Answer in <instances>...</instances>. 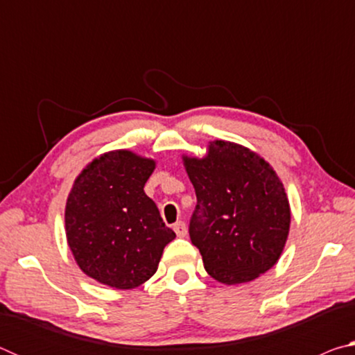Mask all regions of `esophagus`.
Instances as JSON below:
<instances>
[{
  "label": "esophagus",
  "instance_id": "1",
  "mask_svg": "<svg viewBox=\"0 0 355 355\" xmlns=\"http://www.w3.org/2000/svg\"><path fill=\"white\" fill-rule=\"evenodd\" d=\"M173 230H175L177 236L180 238H184L186 233H188V227H186L184 222H177L175 225H173Z\"/></svg>",
  "mask_w": 355,
  "mask_h": 355
}]
</instances>
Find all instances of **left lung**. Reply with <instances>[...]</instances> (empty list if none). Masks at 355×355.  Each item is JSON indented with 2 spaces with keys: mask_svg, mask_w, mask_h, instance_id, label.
<instances>
[{
  "mask_svg": "<svg viewBox=\"0 0 355 355\" xmlns=\"http://www.w3.org/2000/svg\"><path fill=\"white\" fill-rule=\"evenodd\" d=\"M196 189L192 244L214 280L239 285L269 271L284 252L291 209L268 161L230 141H211L203 158L183 155Z\"/></svg>",
  "mask_w": 355,
  "mask_h": 355,
  "instance_id": "1",
  "label": "left lung"
}]
</instances>
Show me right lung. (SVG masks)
<instances>
[{"label":"right lung","mask_w":355,"mask_h":355,"mask_svg":"<svg viewBox=\"0 0 355 355\" xmlns=\"http://www.w3.org/2000/svg\"><path fill=\"white\" fill-rule=\"evenodd\" d=\"M155 159L112 150L76 177L65 203V235L81 271L100 284L131 290L158 269L175 233L144 192Z\"/></svg>","instance_id":"obj_1"}]
</instances>
